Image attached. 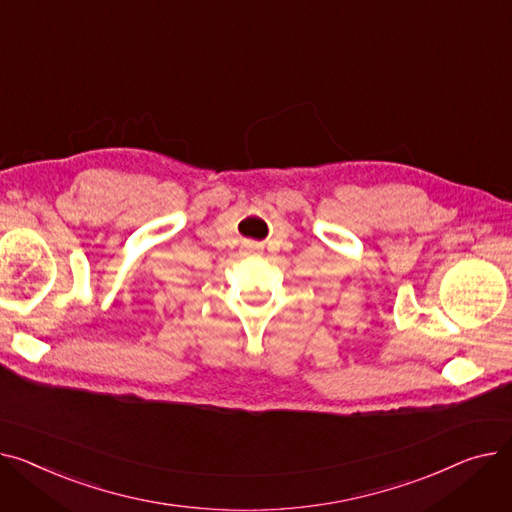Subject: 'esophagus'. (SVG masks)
<instances>
[{"label":"esophagus","mask_w":512,"mask_h":512,"mask_svg":"<svg viewBox=\"0 0 512 512\" xmlns=\"http://www.w3.org/2000/svg\"><path fill=\"white\" fill-rule=\"evenodd\" d=\"M250 250H252V252H258L260 248H258V246H254V244H250Z\"/></svg>","instance_id":"obj_1"}]
</instances>
